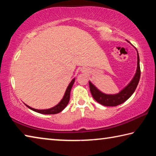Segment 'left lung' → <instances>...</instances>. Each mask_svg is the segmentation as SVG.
<instances>
[{
    "label": "left lung",
    "mask_w": 156,
    "mask_h": 156,
    "mask_svg": "<svg viewBox=\"0 0 156 156\" xmlns=\"http://www.w3.org/2000/svg\"><path fill=\"white\" fill-rule=\"evenodd\" d=\"M137 56H138V62H137V69L135 75L130 83L118 94H105L98 89L96 87H95L90 81L89 82L91 95L96 102L104 106L115 107L125 102L132 96L138 86L140 78V58L138 51H137Z\"/></svg>",
    "instance_id": "1"
}]
</instances>
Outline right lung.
<instances>
[{
	"label": "right lung",
	"instance_id": "1",
	"mask_svg": "<svg viewBox=\"0 0 156 156\" xmlns=\"http://www.w3.org/2000/svg\"><path fill=\"white\" fill-rule=\"evenodd\" d=\"M75 79L73 78V80L71 81V83L69 84L67 89H66V91L65 93L64 96H63L62 99L60 100V102L58 104L56 105V106L50 108V109H34V108L31 107L30 106H28L26 104H25L26 106H27L29 109H31L32 111H34V112H38L39 113H42V114H56V113H58L60 112L65 109V108L67 107V105L69 103V98H70V92L71 90H72V88L73 87V84L75 82Z\"/></svg>",
	"mask_w": 156,
	"mask_h": 156
}]
</instances>
